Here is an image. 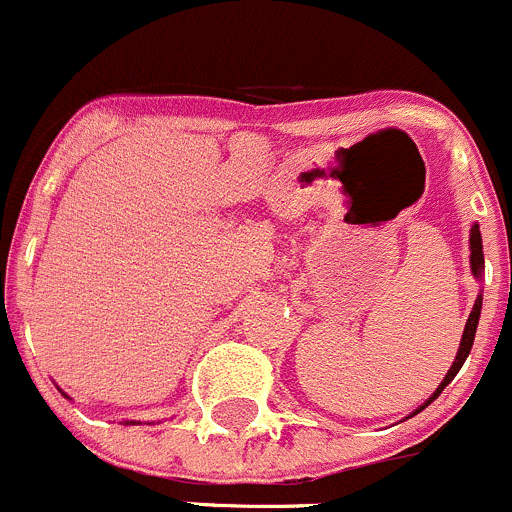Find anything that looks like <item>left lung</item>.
Masks as SVG:
<instances>
[{
  "instance_id": "1",
  "label": "left lung",
  "mask_w": 512,
  "mask_h": 512,
  "mask_svg": "<svg viewBox=\"0 0 512 512\" xmlns=\"http://www.w3.org/2000/svg\"><path fill=\"white\" fill-rule=\"evenodd\" d=\"M483 239H480V229H478V224H473V229H470V271H473V276L475 278H480L483 276ZM480 308H483V296H478L475 298V306H473V311H470V316H468V323H465V331H463V338H460V348H458V356H455V361H453V366H450V371L445 373V378L443 381H440V386L435 388V393L433 396L428 398L426 403H423L421 408H418L416 413H421L423 408H428L430 403L435 401V398L440 396V393H443V388L448 386L450 381H453L455 378V373L460 371V368H463V363H465V358H468V353H470V348H473V341H475V331H478V318H480ZM416 413H413V416H416Z\"/></svg>"
}]
</instances>
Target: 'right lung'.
<instances>
[{
  "instance_id": "right-lung-1",
  "label": "right lung",
  "mask_w": 512,
  "mask_h": 512,
  "mask_svg": "<svg viewBox=\"0 0 512 512\" xmlns=\"http://www.w3.org/2000/svg\"><path fill=\"white\" fill-rule=\"evenodd\" d=\"M124 426H134V421H126V423H124Z\"/></svg>"
}]
</instances>
